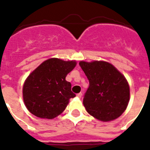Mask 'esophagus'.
<instances>
[{
	"label": "esophagus",
	"instance_id": "1",
	"mask_svg": "<svg viewBox=\"0 0 150 150\" xmlns=\"http://www.w3.org/2000/svg\"><path fill=\"white\" fill-rule=\"evenodd\" d=\"M82 93H79L77 94V96L79 97V98H81V97H82Z\"/></svg>",
	"mask_w": 150,
	"mask_h": 150
}]
</instances>
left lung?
<instances>
[{
  "mask_svg": "<svg viewBox=\"0 0 150 150\" xmlns=\"http://www.w3.org/2000/svg\"><path fill=\"white\" fill-rule=\"evenodd\" d=\"M89 79L83 104L90 115L101 121L117 118L128 107L130 89L125 77L111 64L103 61H80Z\"/></svg>",
  "mask_w": 150,
  "mask_h": 150,
  "instance_id": "left-lung-1",
  "label": "left lung"
}]
</instances>
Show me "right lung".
<instances>
[{
	"label": "right lung",
	"instance_id": "1",
	"mask_svg": "<svg viewBox=\"0 0 150 150\" xmlns=\"http://www.w3.org/2000/svg\"><path fill=\"white\" fill-rule=\"evenodd\" d=\"M76 66L75 61L50 58L28 76L23 85L25 105L31 114L40 118L53 119L65 110L75 94L65 78Z\"/></svg>",
	"mask_w": 150,
	"mask_h": 150
}]
</instances>
